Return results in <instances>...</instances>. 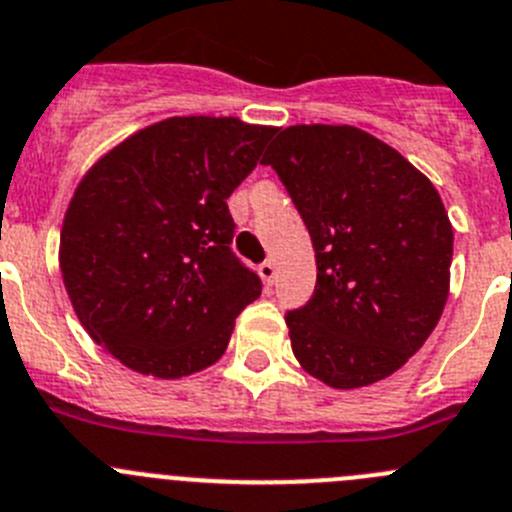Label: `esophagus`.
Masks as SVG:
<instances>
[{"instance_id": "34e87169", "label": "esophagus", "mask_w": 512, "mask_h": 512, "mask_svg": "<svg viewBox=\"0 0 512 512\" xmlns=\"http://www.w3.org/2000/svg\"><path fill=\"white\" fill-rule=\"evenodd\" d=\"M257 272H260V278L265 285L275 283V275H278V270H275V262H270V260L262 262V265L257 267Z\"/></svg>"}]
</instances>
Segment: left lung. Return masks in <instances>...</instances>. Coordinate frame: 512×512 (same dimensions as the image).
<instances>
[{"label":"left lung","instance_id":"8db88e82","mask_svg":"<svg viewBox=\"0 0 512 512\" xmlns=\"http://www.w3.org/2000/svg\"><path fill=\"white\" fill-rule=\"evenodd\" d=\"M310 232L315 293L285 315L298 364L333 389L386 379L424 346L450 295L439 191L381 138L300 123L267 148Z\"/></svg>","mask_w":512,"mask_h":512}]
</instances>
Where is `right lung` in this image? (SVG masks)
<instances>
[{
    "label": "right lung",
    "mask_w": 512,
    "mask_h": 512,
    "mask_svg": "<svg viewBox=\"0 0 512 512\" xmlns=\"http://www.w3.org/2000/svg\"><path fill=\"white\" fill-rule=\"evenodd\" d=\"M278 128L174 116L131 133L80 179L60 232L78 321L126 369L181 379L217 364L262 285L229 245L227 199Z\"/></svg>",
    "instance_id": "obj_1"
}]
</instances>
